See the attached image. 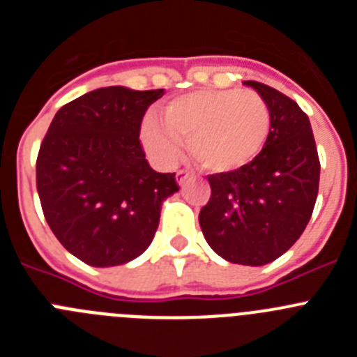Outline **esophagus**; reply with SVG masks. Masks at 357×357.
Listing matches in <instances>:
<instances>
[{"label":"esophagus","mask_w":357,"mask_h":357,"mask_svg":"<svg viewBox=\"0 0 357 357\" xmlns=\"http://www.w3.org/2000/svg\"><path fill=\"white\" fill-rule=\"evenodd\" d=\"M189 176H191V173H189V172H184V169H181V172H176V175H175L176 184L182 185V184H184L185 181H188Z\"/></svg>","instance_id":"34e87169"}]
</instances>
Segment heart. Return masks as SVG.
Instances as JSON below:
<instances>
[{"label": "heart", "instance_id": "b5f03b06", "mask_svg": "<svg viewBox=\"0 0 357 357\" xmlns=\"http://www.w3.org/2000/svg\"><path fill=\"white\" fill-rule=\"evenodd\" d=\"M272 114L254 91L200 89L173 98L164 119L150 114L143 123V143L160 164L176 162L182 141L202 169L230 173L245 168L263 151Z\"/></svg>", "mask_w": 357, "mask_h": 357}]
</instances>
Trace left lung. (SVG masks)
Here are the masks:
<instances>
[{"label":"left lung","mask_w":357,"mask_h":357,"mask_svg":"<svg viewBox=\"0 0 357 357\" xmlns=\"http://www.w3.org/2000/svg\"><path fill=\"white\" fill-rule=\"evenodd\" d=\"M243 84L266 102L270 135L248 166L209 176L211 200L198 222L223 259L263 266L288 252L311 220L320 160L311 123L296 102L261 82Z\"/></svg>","instance_id":"left-lung-1"}]
</instances>
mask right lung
<instances>
[{"label":"right lung","instance_id":"obj_1","mask_svg":"<svg viewBox=\"0 0 357 357\" xmlns=\"http://www.w3.org/2000/svg\"><path fill=\"white\" fill-rule=\"evenodd\" d=\"M164 89L110 85L53 118L37 157L46 222L68 252L96 268L139 257L155 236L175 173H157L139 143L144 112Z\"/></svg>","mask_w":357,"mask_h":357}]
</instances>
